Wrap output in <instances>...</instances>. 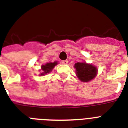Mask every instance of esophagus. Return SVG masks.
Masks as SVG:
<instances>
[{
  "label": "esophagus",
  "mask_w": 128,
  "mask_h": 128,
  "mask_svg": "<svg viewBox=\"0 0 128 128\" xmlns=\"http://www.w3.org/2000/svg\"><path fill=\"white\" fill-rule=\"evenodd\" d=\"M62 63L63 64H68V60H64V61H62Z\"/></svg>",
  "instance_id": "1"
}]
</instances>
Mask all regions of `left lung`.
I'll return each instance as SVG.
<instances>
[{
	"label": "left lung",
	"instance_id": "left-lung-1",
	"mask_svg": "<svg viewBox=\"0 0 128 128\" xmlns=\"http://www.w3.org/2000/svg\"><path fill=\"white\" fill-rule=\"evenodd\" d=\"M74 68L76 76L82 82H88L95 78L98 74V68L92 64L86 62L75 63Z\"/></svg>",
	"mask_w": 128,
	"mask_h": 128
}]
</instances>
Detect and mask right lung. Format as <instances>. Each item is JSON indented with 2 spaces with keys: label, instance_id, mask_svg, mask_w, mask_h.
I'll return each instance as SVG.
<instances>
[{
  "label": "right lung",
  "instance_id": "right-lung-1",
  "mask_svg": "<svg viewBox=\"0 0 128 128\" xmlns=\"http://www.w3.org/2000/svg\"><path fill=\"white\" fill-rule=\"evenodd\" d=\"M57 64H58V62L55 61L54 62H48V63H46L44 65H42L41 66V69L40 70V71L41 70V73L39 75L40 76H44V75H46V74H48V73H50V72H52L53 68Z\"/></svg>",
  "mask_w": 128,
  "mask_h": 128
}]
</instances>
